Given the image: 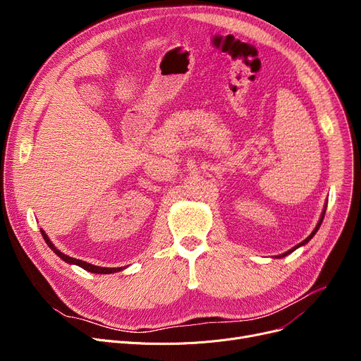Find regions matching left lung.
I'll list each match as a JSON object with an SVG mask.
<instances>
[{
    "mask_svg": "<svg viewBox=\"0 0 361 361\" xmlns=\"http://www.w3.org/2000/svg\"><path fill=\"white\" fill-rule=\"evenodd\" d=\"M325 212H326V204H325V209H324V212H322V216H320V219H319V222H317V225H316V228H314V230H313V231H312V234H310V235H309V237H307V238H306V240H302V241H301V243H300V244H297V245H295V247H293V249H290V250H288V252H286V253H282V255H279V256H276V257H278V259H279V257H286V256H287V255H290V253H293V252H294V250H295V249H298V247H301V245H305V244H307V243H309V241H310V240H312V238H313V235H314V234H316V233H317V230H319V226H320V224H322V221H324V218H325Z\"/></svg>",
    "mask_w": 361,
    "mask_h": 361,
    "instance_id": "left-lung-1",
    "label": "left lung"
}]
</instances>
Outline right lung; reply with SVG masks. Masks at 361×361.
I'll return each instance as SVG.
<instances>
[{
	"instance_id": "obj_1",
	"label": "right lung",
	"mask_w": 361,
	"mask_h": 361,
	"mask_svg": "<svg viewBox=\"0 0 361 361\" xmlns=\"http://www.w3.org/2000/svg\"><path fill=\"white\" fill-rule=\"evenodd\" d=\"M41 234H42V237H44L45 243L48 244V247H49L51 250H54V253H55L56 256L61 257L64 262H67V263H70V264H78V267L83 268V269H85V271H87V272H92V274H114V272H120V271H123V268H101V267H94V264H90V263H87V262H83V260H79V259L70 257V256L64 255L63 252H60L59 249L55 247V245L51 243V240L48 238V235L45 234V231H44V230H41Z\"/></svg>"
}]
</instances>
